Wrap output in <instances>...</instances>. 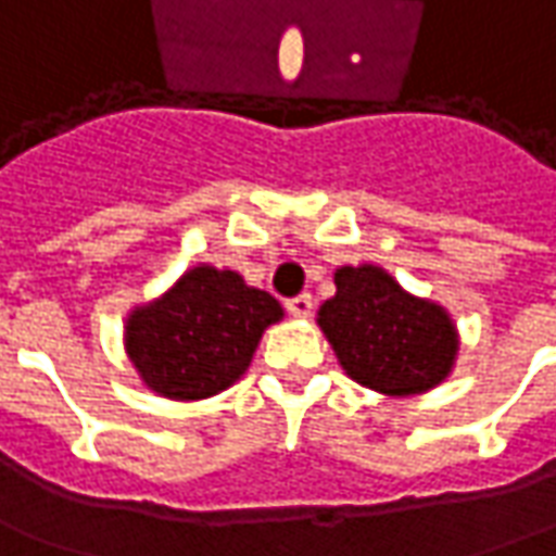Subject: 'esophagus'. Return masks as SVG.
Here are the masks:
<instances>
[{"mask_svg": "<svg viewBox=\"0 0 556 556\" xmlns=\"http://www.w3.org/2000/svg\"><path fill=\"white\" fill-rule=\"evenodd\" d=\"M286 309H289L294 318H306L313 313V298L309 294H298V298H289L286 301Z\"/></svg>", "mask_w": 556, "mask_h": 556, "instance_id": "obj_1", "label": "esophagus"}]
</instances>
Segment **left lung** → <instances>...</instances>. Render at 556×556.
Listing matches in <instances>:
<instances>
[{"label": "left lung", "instance_id": "8db88e82", "mask_svg": "<svg viewBox=\"0 0 556 556\" xmlns=\"http://www.w3.org/2000/svg\"><path fill=\"white\" fill-rule=\"evenodd\" d=\"M318 328L349 379L388 397L425 394L448 379L460 337L448 309L415 298L379 265H343Z\"/></svg>", "mask_w": 556, "mask_h": 556}]
</instances>
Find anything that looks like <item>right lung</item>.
I'll return each instance as SVG.
<instances>
[{
  "label": "right lung",
  "mask_w": 556,
  "mask_h": 556,
  "mask_svg": "<svg viewBox=\"0 0 556 556\" xmlns=\"http://www.w3.org/2000/svg\"><path fill=\"white\" fill-rule=\"evenodd\" d=\"M279 318L277 298L247 286L238 270L195 265L156 301L131 309L123 345L153 394L189 403L235 386Z\"/></svg>",
  "instance_id": "1"
}]
</instances>
